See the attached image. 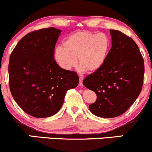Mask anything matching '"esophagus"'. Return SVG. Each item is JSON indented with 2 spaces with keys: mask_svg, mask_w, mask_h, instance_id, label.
I'll return each mask as SVG.
<instances>
[{
  "mask_svg": "<svg viewBox=\"0 0 152 152\" xmlns=\"http://www.w3.org/2000/svg\"><path fill=\"white\" fill-rule=\"evenodd\" d=\"M83 76H80L79 77V86H83Z\"/></svg>",
  "mask_w": 152,
  "mask_h": 152,
  "instance_id": "34e87169",
  "label": "esophagus"
}]
</instances>
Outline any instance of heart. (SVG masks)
I'll use <instances>...</instances> for the list:
<instances>
[{
  "mask_svg": "<svg viewBox=\"0 0 152 152\" xmlns=\"http://www.w3.org/2000/svg\"><path fill=\"white\" fill-rule=\"evenodd\" d=\"M64 48L57 47L54 58L61 69L69 71L78 64L82 71L94 73L105 64L109 56L111 41L104 33L78 31L68 36Z\"/></svg>",
  "mask_w": 152,
  "mask_h": 152,
  "instance_id": "heart-1",
  "label": "heart"
}]
</instances>
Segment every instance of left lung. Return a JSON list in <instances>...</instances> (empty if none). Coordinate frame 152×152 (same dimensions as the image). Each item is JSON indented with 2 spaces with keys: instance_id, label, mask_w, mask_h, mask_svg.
I'll list each match as a JSON object with an SVG mask.
<instances>
[{
  "instance_id": "1",
  "label": "left lung",
  "mask_w": 152,
  "mask_h": 152,
  "mask_svg": "<svg viewBox=\"0 0 152 152\" xmlns=\"http://www.w3.org/2000/svg\"><path fill=\"white\" fill-rule=\"evenodd\" d=\"M110 34L111 48L105 64L83 81L97 96L88 106L91 112L102 118L126 112L138 98L144 83V58L137 43L119 31L110 30Z\"/></svg>"
}]
</instances>
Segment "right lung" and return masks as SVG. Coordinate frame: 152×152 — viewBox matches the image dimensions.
Instances as JSON below:
<instances>
[{"mask_svg": "<svg viewBox=\"0 0 152 152\" xmlns=\"http://www.w3.org/2000/svg\"><path fill=\"white\" fill-rule=\"evenodd\" d=\"M61 32L51 27L29 33L10 54V93L18 105L34 117L46 118L56 114L66 91L78 84L77 74L64 70L54 59Z\"/></svg>", "mask_w": 152, "mask_h": 152, "instance_id": "1", "label": "right lung"}]
</instances>
